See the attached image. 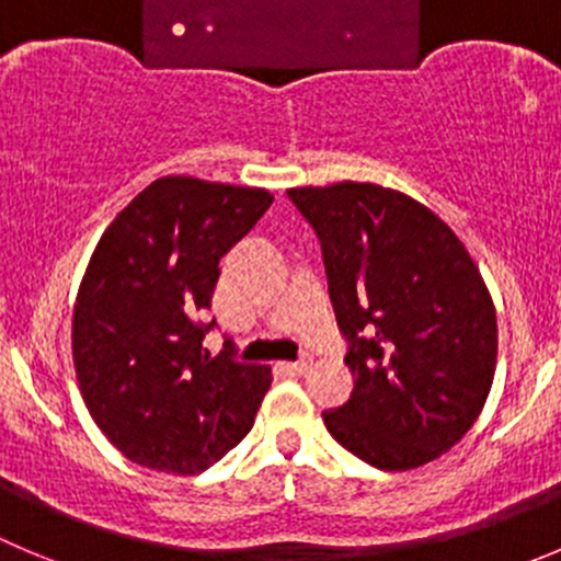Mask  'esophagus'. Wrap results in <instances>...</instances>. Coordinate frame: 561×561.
<instances>
[{
  "instance_id": "esophagus-1",
  "label": "esophagus",
  "mask_w": 561,
  "mask_h": 561,
  "mask_svg": "<svg viewBox=\"0 0 561 561\" xmlns=\"http://www.w3.org/2000/svg\"><path fill=\"white\" fill-rule=\"evenodd\" d=\"M311 366H313V357L306 352V355H302L300 360H291V364H284V369L291 371V375H306V371L311 369Z\"/></svg>"
}]
</instances>
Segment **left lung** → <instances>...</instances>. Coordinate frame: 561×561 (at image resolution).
<instances>
[{
  "label": "left lung",
  "instance_id": "obj_1",
  "mask_svg": "<svg viewBox=\"0 0 561 561\" xmlns=\"http://www.w3.org/2000/svg\"><path fill=\"white\" fill-rule=\"evenodd\" d=\"M289 201L322 244L335 319L350 341V402L330 435L382 471L432 462L479 419L499 328L466 244L426 206L360 181L297 186Z\"/></svg>",
  "mask_w": 561,
  "mask_h": 561
}]
</instances>
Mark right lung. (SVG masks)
<instances>
[{
	"mask_svg": "<svg viewBox=\"0 0 561 561\" xmlns=\"http://www.w3.org/2000/svg\"><path fill=\"white\" fill-rule=\"evenodd\" d=\"M275 197L255 186L164 175L99 239L73 306V366L99 430L153 471L215 466L250 432L270 366L204 346L220 259Z\"/></svg>",
	"mask_w": 561,
	"mask_h": 561,
	"instance_id": "add662e5",
	"label": "right lung"
}]
</instances>
